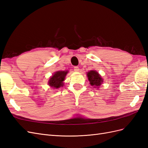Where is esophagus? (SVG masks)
Wrapping results in <instances>:
<instances>
[{"label": "esophagus", "instance_id": "esophagus-1", "mask_svg": "<svg viewBox=\"0 0 148 148\" xmlns=\"http://www.w3.org/2000/svg\"><path fill=\"white\" fill-rule=\"evenodd\" d=\"M79 70V67L77 66H74V71H78Z\"/></svg>", "mask_w": 148, "mask_h": 148}]
</instances>
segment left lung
<instances>
[{"label":"left lung","mask_w":148,"mask_h":148,"mask_svg":"<svg viewBox=\"0 0 148 148\" xmlns=\"http://www.w3.org/2000/svg\"><path fill=\"white\" fill-rule=\"evenodd\" d=\"M87 76L91 86L99 87L103 82V80L100 75L95 70L89 71V72L87 73Z\"/></svg>","instance_id":"obj_1"}]
</instances>
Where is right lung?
<instances>
[{"label":"right lung","instance_id":"1","mask_svg":"<svg viewBox=\"0 0 148 148\" xmlns=\"http://www.w3.org/2000/svg\"><path fill=\"white\" fill-rule=\"evenodd\" d=\"M68 71H58L53 74V75L49 81V84L52 88H59L63 86V82Z\"/></svg>","mask_w":148,"mask_h":148}]
</instances>
